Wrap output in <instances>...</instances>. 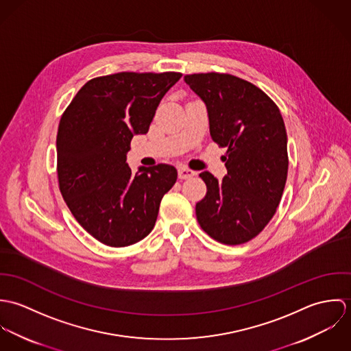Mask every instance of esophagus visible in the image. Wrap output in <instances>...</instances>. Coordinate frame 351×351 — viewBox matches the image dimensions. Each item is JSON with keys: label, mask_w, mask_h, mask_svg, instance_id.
Wrapping results in <instances>:
<instances>
[{"label": "esophagus", "mask_w": 351, "mask_h": 351, "mask_svg": "<svg viewBox=\"0 0 351 351\" xmlns=\"http://www.w3.org/2000/svg\"><path fill=\"white\" fill-rule=\"evenodd\" d=\"M196 174V171H193V170H191V169H188V167H178V177L181 178V180H186V178H192L193 176Z\"/></svg>", "instance_id": "esophagus-1"}]
</instances>
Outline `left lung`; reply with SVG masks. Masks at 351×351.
<instances>
[{
    "label": "left lung",
    "instance_id": "left-lung-1",
    "mask_svg": "<svg viewBox=\"0 0 351 351\" xmlns=\"http://www.w3.org/2000/svg\"><path fill=\"white\" fill-rule=\"evenodd\" d=\"M206 106L213 142L227 147V174L201 178L206 195L196 204L201 228L224 245H242L270 221L288 176V138L277 105L259 88L231 74L185 75Z\"/></svg>",
    "mask_w": 351,
    "mask_h": 351
}]
</instances>
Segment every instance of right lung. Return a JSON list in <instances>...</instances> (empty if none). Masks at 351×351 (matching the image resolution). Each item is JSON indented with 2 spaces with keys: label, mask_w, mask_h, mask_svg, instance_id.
I'll use <instances>...</instances> for the list:
<instances>
[{
  "label": "right lung",
  "mask_w": 351,
  "mask_h": 351,
  "mask_svg": "<svg viewBox=\"0 0 351 351\" xmlns=\"http://www.w3.org/2000/svg\"><path fill=\"white\" fill-rule=\"evenodd\" d=\"M181 73H117L88 81L60 117L59 189L77 221L101 243L125 247L146 238L177 170L160 163L132 173L127 152L149 132Z\"/></svg>",
  "instance_id": "right-lung-1"
}]
</instances>
